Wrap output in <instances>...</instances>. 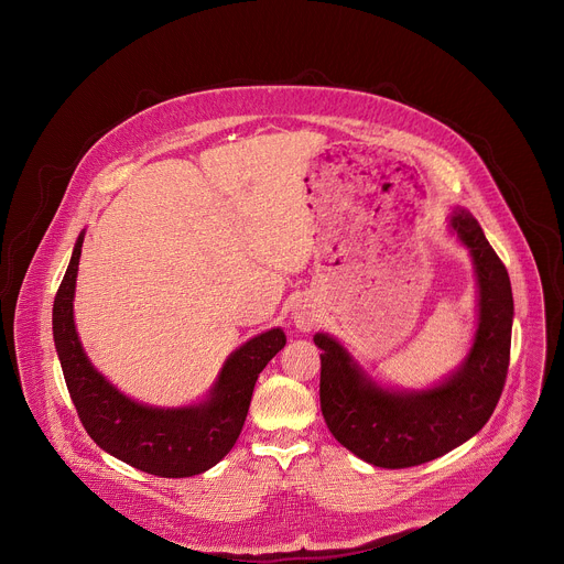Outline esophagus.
Instances as JSON below:
<instances>
[{"instance_id":"34e87169","label":"esophagus","mask_w":564,"mask_h":564,"mask_svg":"<svg viewBox=\"0 0 564 564\" xmlns=\"http://www.w3.org/2000/svg\"><path fill=\"white\" fill-rule=\"evenodd\" d=\"M292 321H294V326L299 328V330H310L314 324H316V310H314V305H310V303H299L296 307H294V312H292Z\"/></svg>"}]
</instances>
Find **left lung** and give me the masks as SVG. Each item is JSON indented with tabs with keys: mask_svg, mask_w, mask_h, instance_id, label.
<instances>
[{
	"mask_svg": "<svg viewBox=\"0 0 564 564\" xmlns=\"http://www.w3.org/2000/svg\"><path fill=\"white\" fill-rule=\"evenodd\" d=\"M451 227L470 250L479 318L464 364L440 386L399 392L375 383L333 337L314 335L321 348V413L339 444L381 468H409L470 440L494 415L509 370L513 294L505 263L479 223L462 207Z\"/></svg>",
	"mask_w": 564,
	"mask_h": 564,
	"instance_id": "8db88e82",
	"label": "left lung"
}]
</instances>
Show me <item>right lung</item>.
I'll list each match as a JSON object with an SVG mask.
<instances>
[{"mask_svg":"<svg viewBox=\"0 0 564 564\" xmlns=\"http://www.w3.org/2000/svg\"><path fill=\"white\" fill-rule=\"evenodd\" d=\"M85 234L53 303V339L79 422L109 455L158 477H192L218 464L243 431L254 383L285 346L281 328L240 346L225 361L209 399L185 409H151L113 388L87 359L75 333L73 294Z\"/></svg>","mask_w":564,"mask_h":564,"instance_id":"right-lung-1","label":"right lung"}]
</instances>
